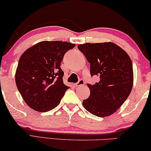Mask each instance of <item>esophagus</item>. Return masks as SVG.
<instances>
[{
	"label": "esophagus",
	"instance_id": "esophagus-1",
	"mask_svg": "<svg viewBox=\"0 0 151 151\" xmlns=\"http://www.w3.org/2000/svg\"><path fill=\"white\" fill-rule=\"evenodd\" d=\"M85 84V82H84V81L83 80H80L79 81H78L77 83H76L75 85L76 86H82V85H84V84Z\"/></svg>",
	"mask_w": 151,
	"mask_h": 151
}]
</instances>
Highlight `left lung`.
Wrapping results in <instances>:
<instances>
[{"label":"left lung","mask_w":151,"mask_h":151,"mask_svg":"<svg viewBox=\"0 0 151 151\" xmlns=\"http://www.w3.org/2000/svg\"><path fill=\"white\" fill-rule=\"evenodd\" d=\"M78 48L90 63L91 75L100 76L98 82L87 84L90 96L82 105L93 115L109 116L116 112L131 92V60L124 49L111 42L85 43Z\"/></svg>","instance_id":"obj_1"}]
</instances>
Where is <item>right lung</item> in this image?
<instances>
[{
	"instance_id": "right-lung-1",
	"label": "right lung",
	"mask_w": 151,
	"mask_h": 151,
	"mask_svg": "<svg viewBox=\"0 0 151 151\" xmlns=\"http://www.w3.org/2000/svg\"><path fill=\"white\" fill-rule=\"evenodd\" d=\"M75 44L42 41L27 49L19 59L15 80L26 104L39 112H47L60 104L69 87L63 82L60 63Z\"/></svg>"
}]
</instances>
